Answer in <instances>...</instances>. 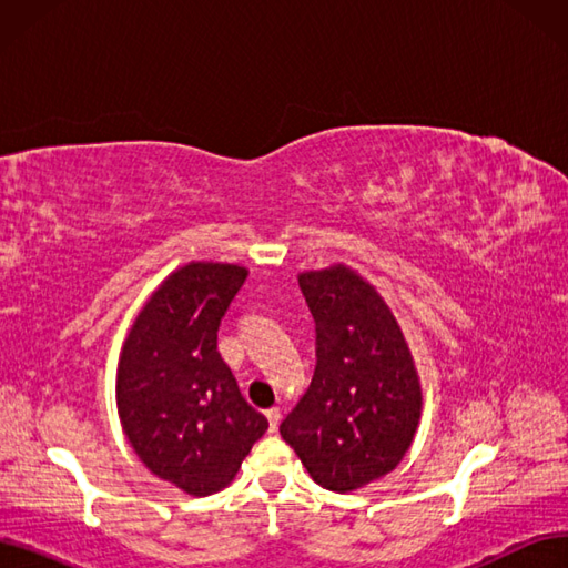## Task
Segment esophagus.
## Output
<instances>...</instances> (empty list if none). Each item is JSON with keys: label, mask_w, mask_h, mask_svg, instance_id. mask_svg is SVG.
<instances>
[{"label": "esophagus", "mask_w": 568, "mask_h": 568, "mask_svg": "<svg viewBox=\"0 0 568 568\" xmlns=\"http://www.w3.org/2000/svg\"><path fill=\"white\" fill-rule=\"evenodd\" d=\"M265 417H267V422H270V432H272V434L277 432L280 419H282V412H280V407H270V409H265Z\"/></svg>", "instance_id": "esophagus-1"}]
</instances>
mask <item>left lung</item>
Wrapping results in <instances>:
<instances>
[{
    "instance_id": "left-lung-1",
    "label": "left lung",
    "mask_w": 568,
    "mask_h": 568,
    "mask_svg": "<svg viewBox=\"0 0 568 568\" xmlns=\"http://www.w3.org/2000/svg\"><path fill=\"white\" fill-rule=\"evenodd\" d=\"M298 284L317 365L280 434L315 484L351 493L405 457L422 417L419 376L390 307L355 270L303 272Z\"/></svg>"
}]
</instances>
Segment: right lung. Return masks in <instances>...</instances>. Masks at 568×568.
<instances>
[{
    "label": "right lung",
    "mask_w": 568,
    "mask_h": 568,
    "mask_svg": "<svg viewBox=\"0 0 568 568\" xmlns=\"http://www.w3.org/2000/svg\"><path fill=\"white\" fill-rule=\"evenodd\" d=\"M246 267L189 263L136 315L118 363L123 432L144 467L203 497L232 484L267 419L217 353V326Z\"/></svg>",
    "instance_id": "add662e5"
}]
</instances>
